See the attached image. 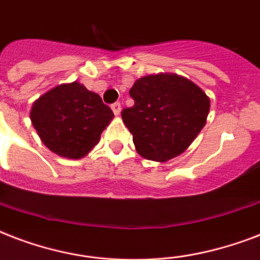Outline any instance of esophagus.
<instances>
[{
  "mask_svg": "<svg viewBox=\"0 0 260 260\" xmlns=\"http://www.w3.org/2000/svg\"><path fill=\"white\" fill-rule=\"evenodd\" d=\"M112 110H113V113L117 116V114H120V112H121V104L120 102H114V104H112Z\"/></svg>",
  "mask_w": 260,
  "mask_h": 260,
  "instance_id": "1",
  "label": "esophagus"
}]
</instances>
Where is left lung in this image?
I'll list each match as a JSON object with an SVG mask.
<instances>
[{
  "instance_id": "left-lung-1",
  "label": "left lung",
  "mask_w": 260,
  "mask_h": 260,
  "mask_svg": "<svg viewBox=\"0 0 260 260\" xmlns=\"http://www.w3.org/2000/svg\"><path fill=\"white\" fill-rule=\"evenodd\" d=\"M135 105L121 117L143 158L166 162L182 154L204 128L210 101L191 81L175 74L148 75L129 90Z\"/></svg>"
}]
</instances>
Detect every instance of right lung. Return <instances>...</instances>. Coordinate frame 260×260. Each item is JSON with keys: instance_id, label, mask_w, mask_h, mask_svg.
<instances>
[{"instance_id": "1", "label": "right lung", "mask_w": 260, "mask_h": 260, "mask_svg": "<svg viewBox=\"0 0 260 260\" xmlns=\"http://www.w3.org/2000/svg\"><path fill=\"white\" fill-rule=\"evenodd\" d=\"M113 116L98 94L78 82L43 94L30 110L32 124L47 148L69 159L85 156Z\"/></svg>"}]
</instances>
